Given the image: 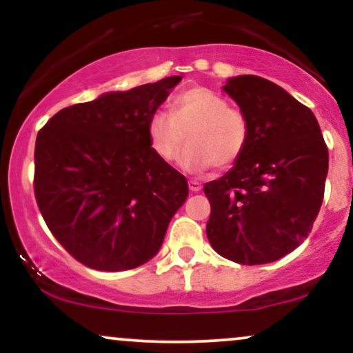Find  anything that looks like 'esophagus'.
<instances>
[{
    "label": "esophagus",
    "mask_w": 353,
    "mask_h": 353,
    "mask_svg": "<svg viewBox=\"0 0 353 353\" xmlns=\"http://www.w3.org/2000/svg\"><path fill=\"white\" fill-rule=\"evenodd\" d=\"M189 189L192 190V192H199V190L202 189L201 182H197V181H189Z\"/></svg>",
    "instance_id": "obj_1"
}]
</instances>
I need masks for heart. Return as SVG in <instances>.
Masks as SVG:
<instances>
[{
  "instance_id": "b5f03b06",
  "label": "heart",
  "mask_w": 353,
  "mask_h": 353,
  "mask_svg": "<svg viewBox=\"0 0 353 353\" xmlns=\"http://www.w3.org/2000/svg\"><path fill=\"white\" fill-rule=\"evenodd\" d=\"M188 134V148L179 165L188 172L208 171L212 165L229 168L249 144L250 128L239 109L208 88H189L171 103V114L154 112L148 123V139L161 161L176 159Z\"/></svg>"
}]
</instances>
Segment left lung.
Wrapping results in <instances>:
<instances>
[{
	"mask_svg": "<svg viewBox=\"0 0 353 353\" xmlns=\"http://www.w3.org/2000/svg\"><path fill=\"white\" fill-rule=\"evenodd\" d=\"M222 91L250 128L232 169L204 184L208 239L219 255L244 265L269 264L309 237L323 199L329 151L314 112L272 81L229 78Z\"/></svg>",
	"mask_w": 353,
	"mask_h": 353,
	"instance_id": "1",
	"label": "left lung"
}]
</instances>
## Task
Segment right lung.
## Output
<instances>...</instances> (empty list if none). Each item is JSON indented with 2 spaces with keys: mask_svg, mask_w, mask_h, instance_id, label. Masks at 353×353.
Masks as SVG:
<instances>
[{
  "mask_svg": "<svg viewBox=\"0 0 353 353\" xmlns=\"http://www.w3.org/2000/svg\"><path fill=\"white\" fill-rule=\"evenodd\" d=\"M171 76L61 109L38 132L34 196L58 242L84 265L121 272L159 252L188 181L152 152L148 123Z\"/></svg>",
  "mask_w": 353,
  "mask_h": 353,
  "instance_id": "1",
  "label": "right lung"
}]
</instances>
